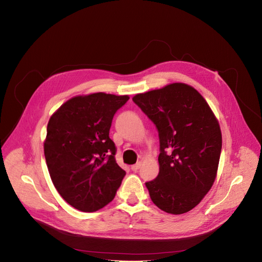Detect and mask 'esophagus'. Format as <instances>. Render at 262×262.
<instances>
[{"label": "esophagus", "instance_id": "1", "mask_svg": "<svg viewBox=\"0 0 262 262\" xmlns=\"http://www.w3.org/2000/svg\"><path fill=\"white\" fill-rule=\"evenodd\" d=\"M140 168V162H138V163H136V164H134L133 166H132V170L134 171V172H137L138 170Z\"/></svg>", "mask_w": 262, "mask_h": 262}]
</instances>
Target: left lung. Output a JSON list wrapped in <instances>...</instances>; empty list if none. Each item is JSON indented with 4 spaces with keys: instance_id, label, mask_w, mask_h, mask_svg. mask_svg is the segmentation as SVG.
Returning a JSON list of instances; mask_svg holds the SVG:
<instances>
[{
    "instance_id": "obj_1",
    "label": "left lung",
    "mask_w": 262,
    "mask_h": 262,
    "mask_svg": "<svg viewBox=\"0 0 262 262\" xmlns=\"http://www.w3.org/2000/svg\"><path fill=\"white\" fill-rule=\"evenodd\" d=\"M159 132V174L146 186L154 204L183 214L204 199L215 181L222 134L212 110L199 92L170 83L133 98Z\"/></svg>"
}]
</instances>
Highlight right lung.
Returning a JSON list of instances; mask_svg holds the SVG:
<instances>
[{"label": "right lung", "mask_w": 262, "mask_h": 262, "mask_svg": "<svg viewBox=\"0 0 262 262\" xmlns=\"http://www.w3.org/2000/svg\"><path fill=\"white\" fill-rule=\"evenodd\" d=\"M129 99L96 92L67 100L50 117L45 157L54 187L75 209L94 212L115 197L125 171L108 137L113 116Z\"/></svg>", "instance_id": "right-lung-1"}]
</instances>
